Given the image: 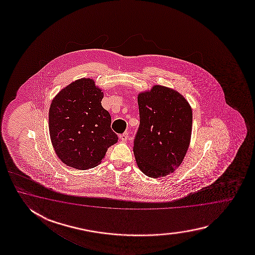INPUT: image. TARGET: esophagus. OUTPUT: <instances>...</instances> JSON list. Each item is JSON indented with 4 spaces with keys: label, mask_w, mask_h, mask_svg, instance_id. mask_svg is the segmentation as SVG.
<instances>
[{
    "label": "esophagus",
    "mask_w": 255,
    "mask_h": 255,
    "mask_svg": "<svg viewBox=\"0 0 255 255\" xmlns=\"http://www.w3.org/2000/svg\"><path fill=\"white\" fill-rule=\"evenodd\" d=\"M128 138H129V135H128V133H127V132L120 135V139L121 141H123V142L128 140Z\"/></svg>",
    "instance_id": "1"
}]
</instances>
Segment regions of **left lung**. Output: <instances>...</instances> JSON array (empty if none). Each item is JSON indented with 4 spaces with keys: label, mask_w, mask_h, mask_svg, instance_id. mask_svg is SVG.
Listing matches in <instances>:
<instances>
[{
    "label": "left lung",
    "mask_w": 255,
    "mask_h": 255,
    "mask_svg": "<svg viewBox=\"0 0 255 255\" xmlns=\"http://www.w3.org/2000/svg\"><path fill=\"white\" fill-rule=\"evenodd\" d=\"M140 124L134 140L136 165L147 177H166L179 168L190 146L192 110L178 91L153 86L137 96Z\"/></svg>",
    "instance_id": "8db88e82"
}]
</instances>
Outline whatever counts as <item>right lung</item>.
<instances>
[{
  "instance_id": "right-lung-1",
  "label": "right lung",
  "mask_w": 255,
  "mask_h": 255,
  "mask_svg": "<svg viewBox=\"0 0 255 255\" xmlns=\"http://www.w3.org/2000/svg\"><path fill=\"white\" fill-rule=\"evenodd\" d=\"M104 93L90 78L63 88L49 109V133L60 160L71 168L97 167L109 146L118 142L111 117L103 109Z\"/></svg>"
}]
</instances>
